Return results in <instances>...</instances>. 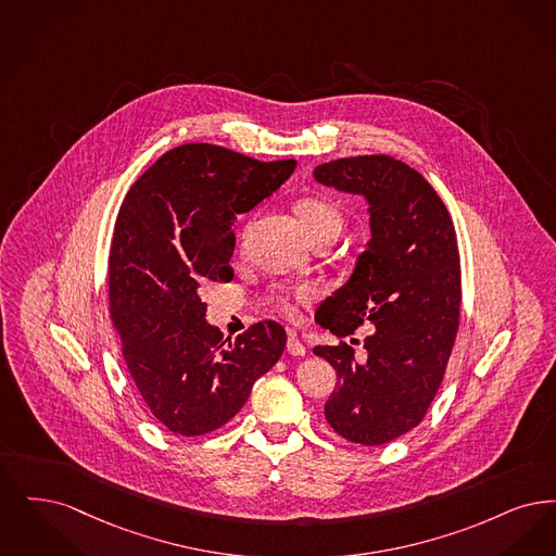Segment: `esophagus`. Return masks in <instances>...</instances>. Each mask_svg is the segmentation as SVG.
Listing matches in <instances>:
<instances>
[{
    "mask_svg": "<svg viewBox=\"0 0 556 556\" xmlns=\"http://www.w3.org/2000/svg\"><path fill=\"white\" fill-rule=\"evenodd\" d=\"M287 351L294 357H305L307 355V346L296 339L294 334H289V342H287Z\"/></svg>",
    "mask_w": 556,
    "mask_h": 556,
    "instance_id": "esophagus-1",
    "label": "esophagus"
}]
</instances>
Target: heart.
Returning a JSON list of instances; mask_svg holds the SVG:
<instances>
[{
  "label": "heart",
  "mask_w": 556,
  "mask_h": 556,
  "mask_svg": "<svg viewBox=\"0 0 556 556\" xmlns=\"http://www.w3.org/2000/svg\"><path fill=\"white\" fill-rule=\"evenodd\" d=\"M296 216L301 219L303 228L307 230V235L312 237L317 230L330 228L334 232H340L342 228V216H340L339 207L332 205L326 199L319 197H307L301 199L296 203ZM278 307L287 314L294 315L299 312L301 305L309 303L314 299V290L309 287H301V289H280L274 294Z\"/></svg>",
  "instance_id": "1"
}]
</instances>
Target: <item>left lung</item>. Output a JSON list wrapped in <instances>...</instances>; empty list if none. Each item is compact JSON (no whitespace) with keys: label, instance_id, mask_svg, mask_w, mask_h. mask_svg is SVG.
<instances>
[{"label":"left lung","instance_id":"8db88e82","mask_svg":"<svg viewBox=\"0 0 556 556\" xmlns=\"http://www.w3.org/2000/svg\"><path fill=\"white\" fill-rule=\"evenodd\" d=\"M314 178L367 201L371 239L349 280L317 314L334 337L363 321L374 332L355 351L315 346L339 382L324 413L337 434L365 446L407 434L426 415L444 378L459 330L460 266L455 226L430 182L388 155L334 160Z\"/></svg>","mask_w":556,"mask_h":556}]
</instances>
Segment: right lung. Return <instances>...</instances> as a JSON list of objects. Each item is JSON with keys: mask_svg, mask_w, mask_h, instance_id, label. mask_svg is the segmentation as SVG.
Returning <instances> with one entry per match:
<instances>
[{"mask_svg": "<svg viewBox=\"0 0 556 556\" xmlns=\"http://www.w3.org/2000/svg\"><path fill=\"white\" fill-rule=\"evenodd\" d=\"M294 168V160L257 162L187 143L164 153L124 197L110 251V312L135 384L174 434L222 428L285 353V328L267 319L224 339L205 319L199 290L232 280L237 216Z\"/></svg>", "mask_w": 556, "mask_h": 556, "instance_id": "right-lung-1", "label": "right lung"}]
</instances>
